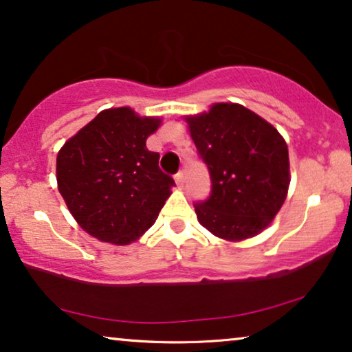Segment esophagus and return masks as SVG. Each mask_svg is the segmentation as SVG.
I'll return each instance as SVG.
<instances>
[{
	"label": "esophagus",
	"instance_id": "1",
	"mask_svg": "<svg viewBox=\"0 0 352 352\" xmlns=\"http://www.w3.org/2000/svg\"><path fill=\"white\" fill-rule=\"evenodd\" d=\"M175 183L178 186L185 185V175H183V172H178V174L175 175Z\"/></svg>",
	"mask_w": 352,
	"mask_h": 352
}]
</instances>
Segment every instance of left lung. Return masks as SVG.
Listing matches in <instances>:
<instances>
[{
	"label": "left lung",
	"instance_id": "left-lung-1",
	"mask_svg": "<svg viewBox=\"0 0 352 352\" xmlns=\"http://www.w3.org/2000/svg\"><path fill=\"white\" fill-rule=\"evenodd\" d=\"M183 120L212 178L210 197L195 206L197 221L228 242L263 232L289 192L284 137L256 113L232 102L212 103L207 111Z\"/></svg>",
	"mask_w": 352,
	"mask_h": 352
}]
</instances>
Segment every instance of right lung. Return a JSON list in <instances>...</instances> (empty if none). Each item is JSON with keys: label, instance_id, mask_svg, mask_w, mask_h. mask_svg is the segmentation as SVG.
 <instances>
[{"label": "right lung", "instance_id": "1", "mask_svg": "<svg viewBox=\"0 0 352 352\" xmlns=\"http://www.w3.org/2000/svg\"><path fill=\"white\" fill-rule=\"evenodd\" d=\"M160 116L131 107L107 108L68 138L57 153V188L87 234L115 245L140 239L155 223L175 185L148 151Z\"/></svg>", "mask_w": 352, "mask_h": 352}]
</instances>
